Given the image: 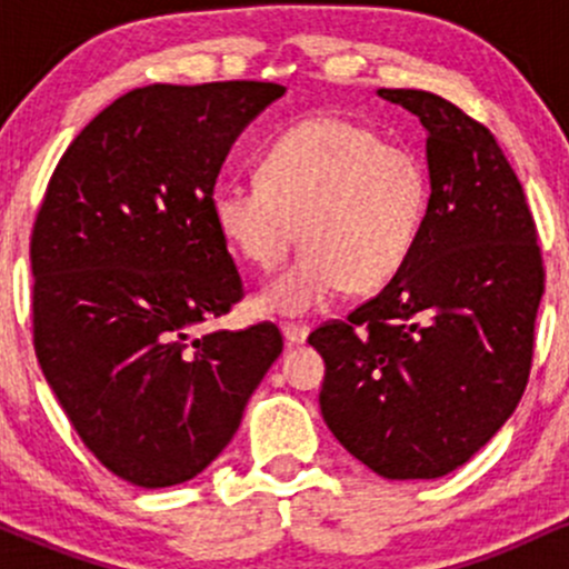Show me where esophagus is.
I'll list each match as a JSON object with an SVG mask.
<instances>
[{
    "label": "esophagus",
    "mask_w": 569,
    "mask_h": 569,
    "mask_svg": "<svg viewBox=\"0 0 569 569\" xmlns=\"http://www.w3.org/2000/svg\"><path fill=\"white\" fill-rule=\"evenodd\" d=\"M280 331H283L286 342H289V345H302L307 335H310V329H307V326H302V323H283V326H280Z\"/></svg>",
    "instance_id": "1"
}]
</instances>
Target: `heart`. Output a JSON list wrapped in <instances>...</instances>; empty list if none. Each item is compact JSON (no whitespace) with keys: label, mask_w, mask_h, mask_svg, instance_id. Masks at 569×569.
Returning <instances> with one entry per match:
<instances>
[{"label":"heart","mask_w":569,"mask_h":569,"mask_svg":"<svg viewBox=\"0 0 569 569\" xmlns=\"http://www.w3.org/2000/svg\"><path fill=\"white\" fill-rule=\"evenodd\" d=\"M224 243L259 270L302 251L259 291V307L305 316L345 286L380 289L415 246L428 211V173L411 149L342 117H312L267 147L259 179L211 198Z\"/></svg>","instance_id":"b5f03b06"}]
</instances>
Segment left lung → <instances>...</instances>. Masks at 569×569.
<instances>
[{
    "instance_id": "8db88e82",
    "label": "left lung",
    "mask_w": 569,
    "mask_h": 569,
    "mask_svg": "<svg viewBox=\"0 0 569 569\" xmlns=\"http://www.w3.org/2000/svg\"><path fill=\"white\" fill-rule=\"evenodd\" d=\"M377 93L426 128L428 211L393 280L307 342L326 361L321 411L337 441L385 479H439L525 393L543 257L489 128L426 90Z\"/></svg>"
}]
</instances>
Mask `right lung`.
<instances>
[{
    "label": "right lung",
    "instance_id": "1",
    "mask_svg": "<svg viewBox=\"0 0 569 569\" xmlns=\"http://www.w3.org/2000/svg\"><path fill=\"white\" fill-rule=\"evenodd\" d=\"M276 82L147 84L69 143L31 230L44 380L84 447L143 489L194 479L283 350L276 323L198 335L243 299L211 211L227 152Z\"/></svg>",
    "mask_w": 569,
    "mask_h": 569
}]
</instances>
